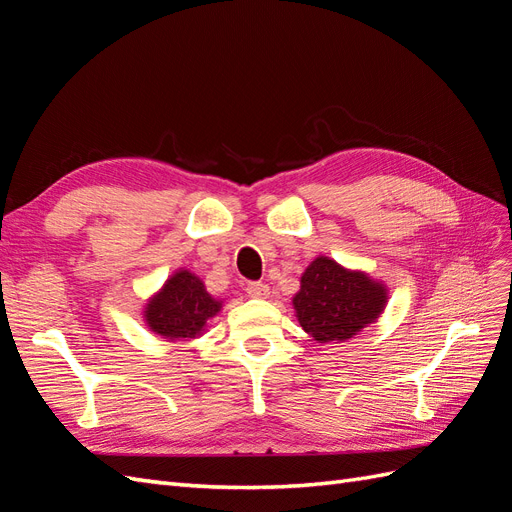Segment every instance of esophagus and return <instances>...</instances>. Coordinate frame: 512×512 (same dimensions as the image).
<instances>
[{
	"label": "esophagus",
	"instance_id": "1",
	"mask_svg": "<svg viewBox=\"0 0 512 512\" xmlns=\"http://www.w3.org/2000/svg\"><path fill=\"white\" fill-rule=\"evenodd\" d=\"M247 294H250V297H254V299H267L269 297V286L267 284H262V282H250L247 284Z\"/></svg>",
	"mask_w": 512,
	"mask_h": 512
}]
</instances>
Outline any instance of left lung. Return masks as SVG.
Returning a JSON list of instances; mask_svg holds the SVG:
<instances>
[{
    "mask_svg": "<svg viewBox=\"0 0 512 512\" xmlns=\"http://www.w3.org/2000/svg\"><path fill=\"white\" fill-rule=\"evenodd\" d=\"M292 305L303 331L318 344L346 342L384 312L386 286L318 256L301 275Z\"/></svg>",
    "mask_w": 512,
    "mask_h": 512,
    "instance_id": "obj_1",
    "label": "left lung"
}]
</instances>
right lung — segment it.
Here are the masks:
<instances>
[{"label": "right lung", "instance_id": "obj_1", "mask_svg": "<svg viewBox=\"0 0 512 512\" xmlns=\"http://www.w3.org/2000/svg\"><path fill=\"white\" fill-rule=\"evenodd\" d=\"M222 309L203 280L190 271H177L145 307L147 327L164 339H192L205 331L207 320Z\"/></svg>", "mask_w": 512, "mask_h": 512}]
</instances>
